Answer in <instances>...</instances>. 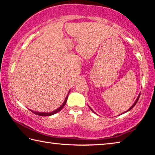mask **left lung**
<instances>
[{
	"label": "left lung",
	"instance_id": "8db88e82",
	"mask_svg": "<svg viewBox=\"0 0 155 155\" xmlns=\"http://www.w3.org/2000/svg\"><path fill=\"white\" fill-rule=\"evenodd\" d=\"M140 94H139V96H137V99H136V101H135V103L133 104V105H132V106H131V107H130V108H129V109H128L127 110V111H125L124 113H127V112H128V111H130V110H131V109H132L133 108V107H134V106L135 105V104H136V103H137L138 100H139V98H140ZM90 109H91V111H93L94 113H95V112H94V111H93V110H92V109H91V107H90Z\"/></svg>",
	"mask_w": 155,
	"mask_h": 155
}]
</instances>
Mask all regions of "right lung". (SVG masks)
Segmentation results:
<instances>
[{"label": "right lung", "instance_id": "obj_1", "mask_svg": "<svg viewBox=\"0 0 155 155\" xmlns=\"http://www.w3.org/2000/svg\"><path fill=\"white\" fill-rule=\"evenodd\" d=\"M70 90L68 91V95H67V96L65 97V101H64V103H62V104L61 106H60L59 108H57V109H55V110H54V111H51V112H49V113H48V112H39V111H32V110L31 109H29L30 111H31V112H33V113H34V114H36V115H40V116H50V115H54V114H57V113H58L59 111H61V110L64 108V107L65 106V104H66V102H67V100H68V94H69V93H70Z\"/></svg>", "mask_w": 155, "mask_h": 155}]
</instances>
